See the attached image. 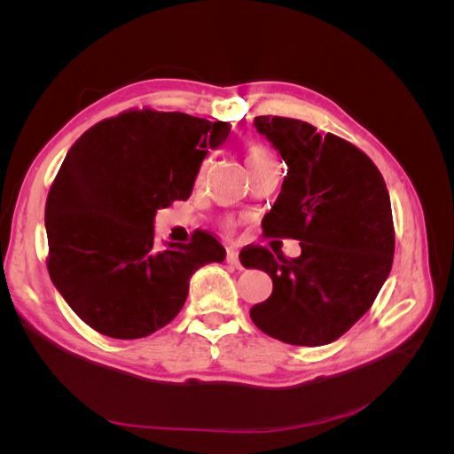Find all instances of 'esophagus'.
<instances>
[{"label": "esophagus", "instance_id": "obj_1", "mask_svg": "<svg viewBox=\"0 0 454 454\" xmlns=\"http://www.w3.org/2000/svg\"><path fill=\"white\" fill-rule=\"evenodd\" d=\"M227 263H229V265H232V267H237V269H242V263H240V259H239V254H237L235 250H231V252L227 254Z\"/></svg>", "mask_w": 454, "mask_h": 454}]
</instances>
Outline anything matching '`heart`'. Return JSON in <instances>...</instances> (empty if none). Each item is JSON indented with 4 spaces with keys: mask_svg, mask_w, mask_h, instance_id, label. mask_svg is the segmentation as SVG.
<instances>
[{
    "mask_svg": "<svg viewBox=\"0 0 454 454\" xmlns=\"http://www.w3.org/2000/svg\"><path fill=\"white\" fill-rule=\"evenodd\" d=\"M244 159H246V164H248V168L252 172L263 168V167H267V164L277 160V159H274V155L270 153V149L261 142H246L244 144ZM208 167H210V160L206 159L202 162L200 172H199V180H197L199 184L204 180L206 172H208Z\"/></svg>",
    "mask_w": 454,
    "mask_h": 454,
    "instance_id": "obj_1",
    "label": "heart"
}]
</instances>
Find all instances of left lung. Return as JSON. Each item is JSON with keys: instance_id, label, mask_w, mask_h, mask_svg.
Segmentation results:
<instances>
[{"instance_id": "8db88e82", "label": "left lung", "mask_w": 454, "mask_h": 454, "mask_svg": "<svg viewBox=\"0 0 454 454\" xmlns=\"http://www.w3.org/2000/svg\"><path fill=\"white\" fill-rule=\"evenodd\" d=\"M255 129L287 164L280 195L263 217L265 239L301 240V255L274 256L263 246L246 254L244 267L272 278L270 297L250 316L287 345H327L371 309L390 274L388 189L362 149L310 122L259 115Z\"/></svg>"}]
</instances>
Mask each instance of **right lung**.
<instances>
[{"label":"right lung","mask_w":454,"mask_h":454,"mask_svg":"<svg viewBox=\"0 0 454 454\" xmlns=\"http://www.w3.org/2000/svg\"><path fill=\"white\" fill-rule=\"evenodd\" d=\"M231 125L132 107L90 127L49 189L47 269L74 312L114 339H140L182 310L189 278L222 263L225 248L195 231L187 244L155 242V212L187 200L208 147Z\"/></svg>","instance_id":"right-lung-1"}]
</instances>
